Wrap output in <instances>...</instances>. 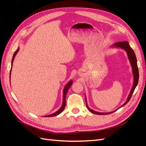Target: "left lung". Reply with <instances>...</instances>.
Returning a JSON list of instances; mask_svg holds the SVG:
<instances>
[{
	"mask_svg": "<svg viewBox=\"0 0 146 146\" xmlns=\"http://www.w3.org/2000/svg\"><path fill=\"white\" fill-rule=\"evenodd\" d=\"M111 47H116V48H122V49L124 50L128 56V58H129V61H130V63L131 66V68H132V72H133V86H132L131 89L130 90V92L129 93V96H128L127 99L125 101V102L123 104L121 107H119V108H117V110L119 109L120 108L123 107V106L125 105L128 102H129V101L130 100L131 97L133 94L134 90L136 88L137 85H138V80H139V71H138V64H137V60H136V57L135 55V52L133 51V50L131 48L129 43L127 41H123V42H116L113 44L111 46ZM85 100H86V107L88 108V109L90 110V111L92 113H94L96 114H99V115H105V114H111L114 111H116L117 110H114L113 111L111 112H109V113H100V112H98V111H96L94 110H92L91 108H90L88 107V106L87 105V102H86V96H85Z\"/></svg>",
	"mask_w": 146,
	"mask_h": 146,
	"instance_id": "1",
	"label": "left lung"
}]
</instances>
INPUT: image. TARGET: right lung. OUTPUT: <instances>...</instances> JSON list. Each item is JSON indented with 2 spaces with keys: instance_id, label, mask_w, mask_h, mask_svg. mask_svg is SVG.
<instances>
[{
  "instance_id": "add662e5",
  "label": "right lung",
  "mask_w": 146,
  "mask_h": 146,
  "mask_svg": "<svg viewBox=\"0 0 146 146\" xmlns=\"http://www.w3.org/2000/svg\"><path fill=\"white\" fill-rule=\"evenodd\" d=\"M19 50V48H17V49L15 51V52L14 53V54H13V58H12V61H11V68H12V66H13V61H14V59H15V56L16 55L17 53L18 52ZM11 69L10 70V77H11ZM73 82L72 80H70L67 84H66L65 87L63 89V103H62V105H61V107H60V108L58 110V111L52 113L51 114H49V115H47V116H45L44 117H53V116H56L57 115H58L59 114H60L61 112H62L63 111V110L64 109V107L66 106V94H67V92L68 91V90L69 89V88L71 86Z\"/></svg>"
}]
</instances>
